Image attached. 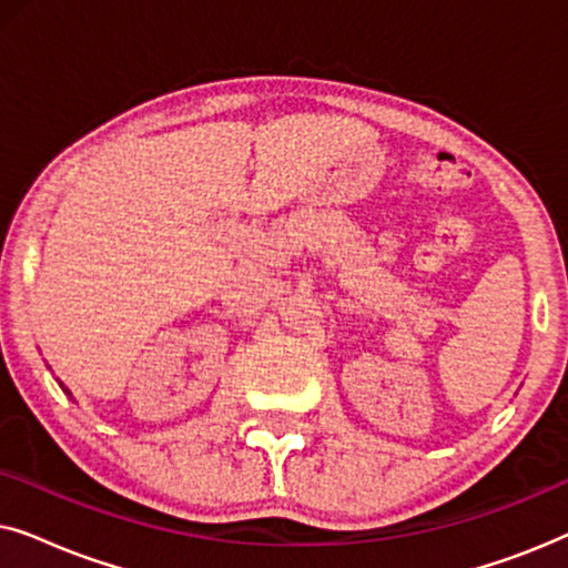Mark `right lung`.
Returning a JSON list of instances; mask_svg holds the SVG:
<instances>
[{
	"instance_id": "obj_1",
	"label": "right lung",
	"mask_w": 568,
	"mask_h": 568,
	"mask_svg": "<svg viewBox=\"0 0 568 568\" xmlns=\"http://www.w3.org/2000/svg\"><path fill=\"white\" fill-rule=\"evenodd\" d=\"M59 385H61V383H59ZM64 390H67V387H64ZM67 393H69V390H67Z\"/></svg>"
}]
</instances>
